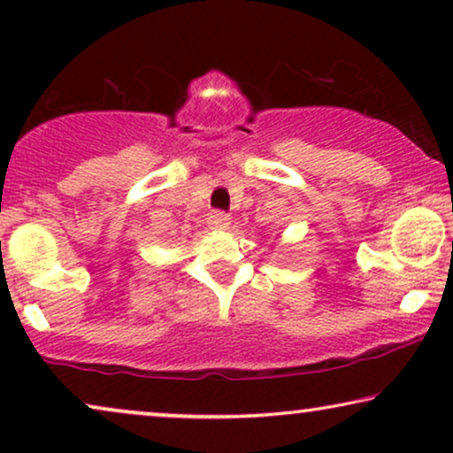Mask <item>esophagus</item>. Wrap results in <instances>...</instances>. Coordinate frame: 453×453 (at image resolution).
Returning <instances> with one entry per match:
<instances>
[{
	"label": "esophagus",
	"instance_id": "esophagus-1",
	"mask_svg": "<svg viewBox=\"0 0 453 453\" xmlns=\"http://www.w3.org/2000/svg\"><path fill=\"white\" fill-rule=\"evenodd\" d=\"M208 225L214 228V231H226L228 226H231V219L225 212H212L210 214V220Z\"/></svg>",
	"mask_w": 453,
	"mask_h": 453
}]
</instances>
